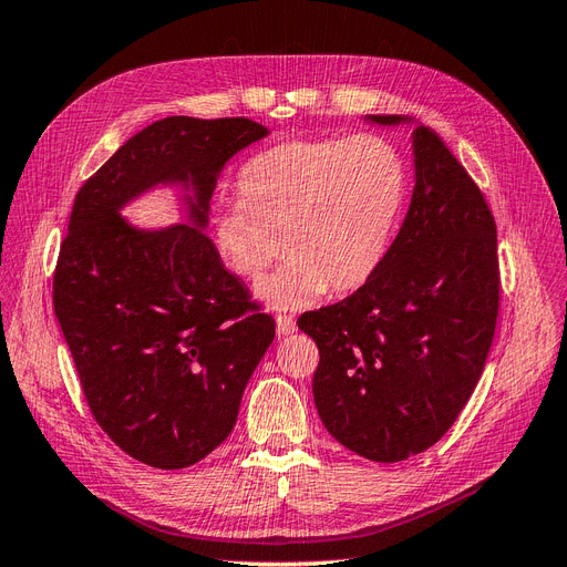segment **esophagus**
I'll return each instance as SVG.
<instances>
[{"label": "esophagus", "mask_w": 567, "mask_h": 567, "mask_svg": "<svg viewBox=\"0 0 567 567\" xmlns=\"http://www.w3.org/2000/svg\"><path fill=\"white\" fill-rule=\"evenodd\" d=\"M296 319L293 317H288V315H277V331H279V336H290V333H296Z\"/></svg>", "instance_id": "1"}]
</instances>
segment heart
<instances>
[{
    "label": "heart",
    "instance_id": "1",
    "mask_svg": "<svg viewBox=\"0 0 567 567\" xmlns=\"http://www.w3.org/2000/svg\"><path fill=\"white\" fill-rule=\"evenodd\" d=\"M238 203L210 219L221 260L260 279L284 252L288 262L257 293L279 310H300L326 293H350L375 277L406 200V167L383 136L298 140L250 158L236 179Z\"/></svg>",
    "mask_w": 567,
    "mask_h": 567
}]
</instances>
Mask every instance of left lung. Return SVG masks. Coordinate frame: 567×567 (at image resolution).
Listing matches in <instances>:
<instances>
[{"label":"left lung","instance_id":"obj_1","mask_svg":"<svg viewBox=\"0 0 567 567\" xmlns=\"http://www.w3.org/2000/svg\"><path fill=\"white\" fill-rule=\"evenodd\" d=\"M379 125L402 115H367ZM416 184L375 277L298 329L319 348L321 423L354 454L394 463L450 431L473 394L499 315L489 205L440 134L414 130Z\"/></svg>","mask_w":567,"mask_h":567}]
</instances>
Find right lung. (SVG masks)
I'll use <instances>...</instances> for the list:
<instances>
[{
  "label": "right lung",
  "instance_id": "1",
  "mask_svg": "<svg viewBox=\"0 0 567 567\" xmlns=\"http://www.w3.org/2000/svg\"><path fill=\"white\" fill-rule=\"evenodd\" d=\"M248 117H163L82 184L54 271V312L92 416L132 458L194 466L227 440L274 319L203 229L227 161L267 136ZM184 185L188 226L136 230L118 210Z\"/></svg>",
  "mask_w": 567,
  "mask_h": 567
}]
</instances>
